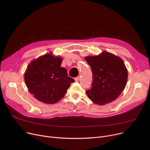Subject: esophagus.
<instances>
[{"label":"esophagus","instance_id":"34e87169","mask_svg":"<svg viewBox=\"0 0 150 150\" xmlns=\"http://www.w3.org/2000/svg\"><path fill=\"white\" fill-rule=\"evenodd\" d=\"M79 80H80V76H79L76 77V78H75V81H79Z\"/></svg>","mask_w":150,"mask_h":150}]
</instances>
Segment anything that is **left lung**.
Masks as SVG:
<instances>
[{
    "label": "left lung",
    "instance_id": "left-lung-1",
    "mask_svg": "<svg viewBox=\"0 0 150 150\" xmlns=\"http://www.w3.org/2000/svg\"><path fill=\"white\" fill-rule=\"evenodd\" d=\"M85 60L93 75L92 88L86 91L89 98L96 104L104 105L118 98L128 80V71L123 60L108 52L86 57Z\"/></svg>",
    "mask_w": 150,
    "mask_h": 150
}]
</instances>
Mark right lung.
Listing matches in <instances>:
<instances>
[{
	"mask_svg": "<svg viewBox=\"0 0 150 150\" xmlns=\"http://www.w3.org/2000/svg\"><path fill=\"white\" fill-rule=\"evenodd\" d=\"M62 59L45 54L28 64L24 80L28 91L39 101L47 104L56 103L64 97L73 78L67 70L61 67Z\"/></svg>",
	"mask_w": 150,
	"mask_h": 150,
	"instance_id": "1",
	"label": "right lung"
}]
</instances>
